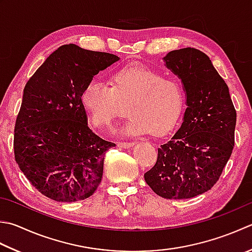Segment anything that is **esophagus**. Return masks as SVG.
<instances>
[{"instance_id": "obj_1", "label": "esophagus", "mask_w": 252, "mask_h": 252, "mask_svg": "<svg viewBox=\"0 0 252 252\" xmlns=\"http://www.w3.org/2000/svg\"><path fill=\"white\" fill-rule=\"evenodd\" d=\"M133 145H134V143L131 142H118V147H121V149H129Z\"/></svg>"}]
</instances>
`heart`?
<instances>
[{
  "mask_svg": "<svg viewBox=\"0 0 252 252\" xmlns=\"http://www.w3.org/2000/svg\"><path fill=\"white\" fill-rule=\"evenodd\" d=\"M82 102L98 129H110L129 107L132 115L121 129L123 134L164 135L180 120L186 91L179 78L144 64H131L115 73L112 87L91 81L82 93Z\"/></svg>",
  "mask_w": 252,
  "mask_h": 252,
  "instance_id": "obj_1",
  "label": "heart"
}]
</instances>
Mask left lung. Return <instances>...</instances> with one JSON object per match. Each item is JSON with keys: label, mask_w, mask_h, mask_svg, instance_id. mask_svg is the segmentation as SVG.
Wrapping results in <instances>:
<instances>
[{"label": "left lung", "mask_w": 252, "mask_h": 252, "mask_svg": "<svg viewBox=\"0 0 252 252\" xmlns=\"http://www.w3.org/2000/svg\"><path fill=\"white\" fill-rule=\"evenodd\" d=\"M164 61L184 83L187 109L144 179L161 198L190 199L220 179L234 150L237 116L228 86L205 53L184 48L167 53Z\"/></svg>", "instance_id": "left-lung-1"}]
</instances>
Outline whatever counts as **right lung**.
<instances>
[{"instance_id":"add662e5","label":"right lung","mask_w":252,"mask_h":252,"mask_svg":"<svg viewBox=\"0 0 252 252\" xmlns=\"http://www.w3.org/2000/svg\"><path fill=\"white\" fill-rule=\"evenodd\" d=\"M119 57L64 44L24 88L14 130L19 168L40 193L58 202L87 199L99 186L106 152L115 143L87 126L82 93Z\"/></svg>"}]
</instances>
